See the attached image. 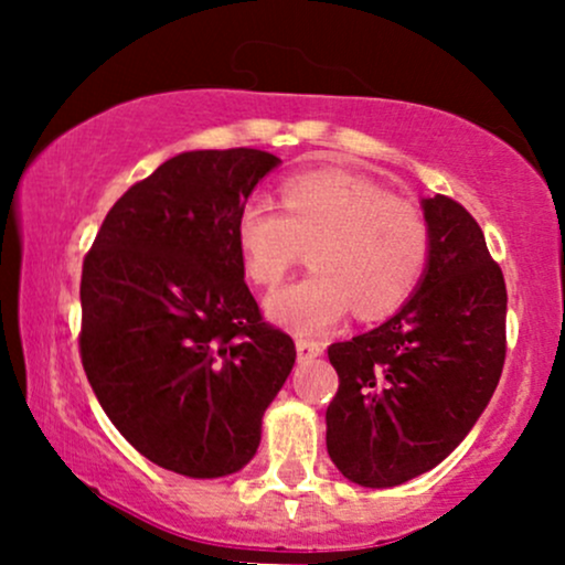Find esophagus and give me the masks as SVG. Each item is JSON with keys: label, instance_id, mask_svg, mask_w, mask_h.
Here are the masks:
<instances>
[{"label": "esophagus", "instance_id": "obj_1", "mask_svg": "<svg viewBox=\"0 0 565 565\" xmlns=\"http://www.w3.org/2000/svg\"><path fill=\"white\" fill-rule=\"evenodd\" d=\"M295 348H297V355H300V361L316 359V355L323 353L321 342H316V340H302V337L295 342Z\"/></svg>", "mask_w": 565, "mask_h": 565}]
</instances>
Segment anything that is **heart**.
Here are the masks:
<instances>
[{
	"mask_svg": "<svg viewBox=\"0 0 565 565\" xmlns=\"http://www.w3.org/2000/svg\"><path fill=\"white\" fill-rule=\"evenodd\" d=\"M236 246L260 287H276L308 246L313 274L270 295L265 310L289 332L319 334L350 308L361 319L398 310L425 276L430 228L417 206L372 180L308 172L281 185V212L260 196L244 201Z\"/></svg>",
	"mask_w": 565,
	"mask_h": 565,
	"instance_id": "obj_1",
	"label": "heart"
}]
</instances>
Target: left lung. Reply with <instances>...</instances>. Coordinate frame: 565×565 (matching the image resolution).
I'll return each mask as SVG.
<instances>
[{
	"label": "left lung",
	"instance_id": "left-lung-1",
	"mask_svg": "<svg viewBox=\"0 0 565 565\" xmlns=\"http://www.w3.org/2000/svg\"><path fill=\"white\" fill-rule=\"evenodd\" d=\"M430 228L423 281L372 332L334 342L340 387L327 451L348 481L391 489L462 444L504 366L508 289L481 225L449 196L419 201Z\"/></svg>",
	"mask_w": 565,
	"mask_h": 565
}]
</instances>
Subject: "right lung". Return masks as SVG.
<instances>
[{
    "instance_id": "add662e5",
    "label": "right lung",
    "mask_w": 565,
    "mask_h": 565,
    "mask_svg": "<svg viewBox=\"0 0 565 565\" xmlns=\"http://www.w3.org/2000/svg\"><path fill=\"white\" fill-rule=\"evenodd\" d=\"M281 164L185 151L111 206L82 268V364L116 430L159 468L223 478L257 454L297 350L244 281L236 215Z\"/></svg>"
}]
</instances>
